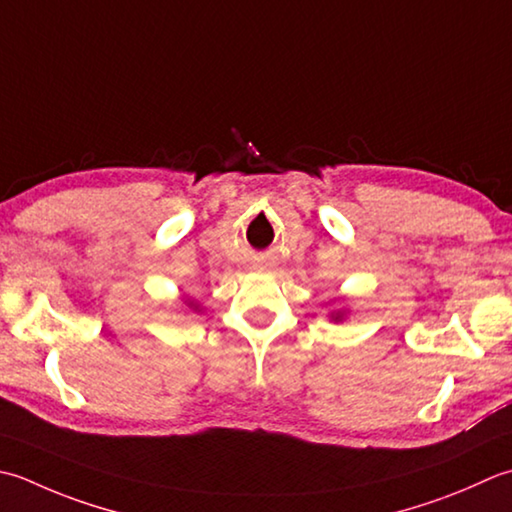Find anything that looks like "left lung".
<instances>
[{"label":"left lung","instance_id":"1","mask_svg":"<svg viewBox=\"0 0 512 512\" xmlns=\"http://www.w3.org/2000/svg\"><path fill=\"white\" fill-rule=\"evenodd\" d=\"M337 302H339V299H337ZM346 317H348V308H333V310H330V313H328V319H330V322H335V324L344 322Z\"/></svg>","mask_w":512,"mask_h":512}]
</instances>
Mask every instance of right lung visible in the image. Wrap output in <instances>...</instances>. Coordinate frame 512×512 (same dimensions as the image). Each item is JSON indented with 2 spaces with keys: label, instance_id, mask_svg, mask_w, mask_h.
Here are the masks:
<instances>
[{
  "label": "right lung",
  "instance_id": "obj_1",
  "mask_svg": "<svg viewBox=\"0 0 512 512\" xmlns=\"http://www.w3.org/2000/svg\"><path fill=\"white\" fill-rule=\"evenodd\" d=\"M184 306L193 310V313H202V304L195 302V299H188V297H184Z\"/></svg>",
  "mask_w": 512,
  "mask_h": 512
}]
</instances>
